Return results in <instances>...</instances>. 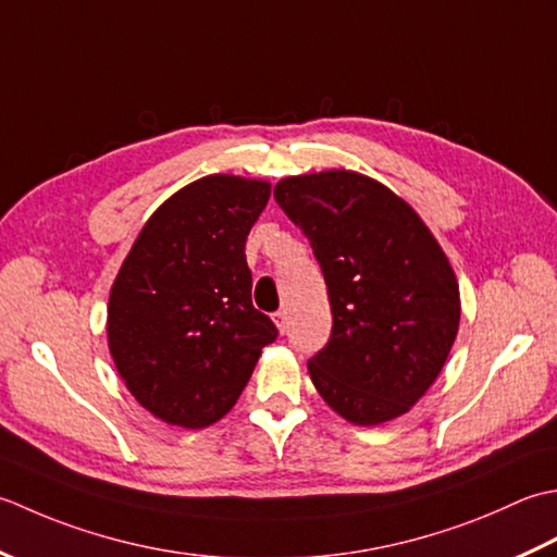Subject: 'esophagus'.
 <instances>
[{
	"mask_svg": "<svg viewBox=\"0 0 557 557\" xmlns=\"http://www.w3.org/2000/svg\"><path fill=\"white\" fill-rule=\"evenodd\" d=\"M274 324H276V329H278V334H286V329H288V317H286V312H276V314H274Z\"/></svg>",
	"mask_w": 557,
	"mask_h": 557,
	"instance_id": "obj_1",
	"label": "esophagus"
}]
</instances>
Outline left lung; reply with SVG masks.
Returning <instances> with one entry per match:
<instances>
[{
  "instance_id": "left-lung-1",
  "label": "left lung",
  "mask_w": 557,
  "mask_h": 557,
  "mask_svg": "<svg viewBox=\"0 0 557 557\" xmlns=\"http://www.w3.org/2000/svg\"><path fill=\"white\" fill-rule=\"evenodd\" d=\"M274 199L310 240L332 302V338L308 362L314 389L354 425L408 413L459 332L445 249L411 203L356 170L283 177Z\"/></svg>"
}]
</instances>
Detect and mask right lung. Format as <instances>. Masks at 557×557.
<instances>
[{"instance_id": "obj_1", "label": "right lung", "mask_w": 557, "mask_h": 557, "mask_svg": "<svg viewBox=\"0 0 557 557\" xmlns=\"http://www.w3.org/2000/svg\"><path fill=\"white\" fill-rule=\"evenodd\" d=\"M267 180L215 173L158 207L108 300V348L124 387L168 425L201 430L231 411L276 326L252 305L245 240Z\"/></svg>"}]
</instances>
